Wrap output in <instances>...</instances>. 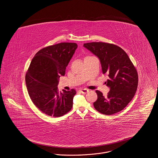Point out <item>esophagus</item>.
Instances as JSON below:
<instances>
[{
    "label": "esophagus",
    "mask_w": 158,
    "mask_h": 158,
    "mask_svg": "<svg viewBox=\"0 0 158 158\" xmlns=\"http://www.w3.org/2000/svg\"><path fill=\"white\" fill-rule=\"evenodd\" d=\"M79 91L82 94H86V93L88 92V90L86 89H81L79 90Z\"/></svg>",
    "instance_id": "1"
}]
</instances>
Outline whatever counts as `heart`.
Listing matches in <instances>:
<instances>
[{
	"mask_svg": "<svg viewBox=\"0 0 158 158\" xmlns=\"http://www.w3.org/2000/svg\"><path fill=\"white\" fill-rule=\"evenodd\" d=\"M86 57H88V56H86Z\"/></svg>",
	"mask_w": 158,
	"mask_h": 158,
	"instance_id": "obj_1",
	"label": "heart"
}]
</instances>
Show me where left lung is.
Here are the masks:
<instances>
[{
  "label": "left lung",
  "mask_w": 158,
  "mask_h": 158,
  "mask_svg": "<svg viewBox=\"0 0 158 158\" xmlns=\"http://www.w3.org/2000/svg\"><path fill=\"white\" fill-rule=\"evenodd\" d=\"M101 62L102 73L109 79L106 82L110 90L107 96L96 90L98 98L94 108L100 113L111 115L122 110L134 97L138 86V73L127 54L119 47L105 42L84 44Z\"/></svg>",
  "instance_id": "obj_1"
}]
</instances>
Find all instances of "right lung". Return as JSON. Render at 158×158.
Listing matches in <instances>:
<instances>
[{
    "mask_svg": "<svg viewBox=\"0 0 158 158\" xmlns=\"http://www.w3.org/2000/svg\"><path fill=\"white\" fill-rule=\"evenodd\" d=\"M77 47L76 43L63 42L44 48L29 65L26 74L28 95L35 106L47 116H62L73 107L75 89L58 94L57 85Z\"/></svg>",
    "mask_w": 158,
    "mask_h": 158,
    "instance_id": "obj_1",
    "label": "right lung"
}]
</instances>
